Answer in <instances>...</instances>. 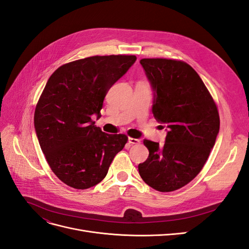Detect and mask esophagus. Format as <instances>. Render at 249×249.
Returning <instances> with one entry per match:
<instances>
[{"label": "esophagus", "instance_id": "1", "mask_svg": "<svg viewBox=\"0 0 249 249\" xmlns=\"http://www.w3.org/2000/svg\"><path fill=\"white\" fill-rule=\"evenodd\" d=\"M129 143L130 144H140V140L139 139H135V138H129Z\"/></svg>", "mask_w": 249, "mask_h": 249}]
</instances>
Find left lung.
Listing matches in <instances>:
<instances>
[{
	"label": "left lung",
	"instance_id": "left-lung-1",
	"mask_svg": "<svg viewBox=\"0 0 249 249\" xmlns=\"http://www.w3.org/2000/svg\"><path fill=\"white\" fill-rule=\"evenodd\" d=\"M154 91L153 114L166 126L165 143L143 140L148 158L138 165L142 179L155 190L171 192L196 177L219 133L216 104L192 67L171 59H141Z\"/></svg>",
	"mask_w": 249,
	"mask_h": 249
}]
</instances>
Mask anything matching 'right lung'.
Returning <instances> with one entry per match:
<instances>
[{"label":"right lung","mask_w":249,"mask_h":249,"mask_svg":"<svg viewBox=\"0 0 249 249\" xmlns=\"http://www.w3.org/2000/svg\"><path fill=\"white\" fill-rule=\"evenodd\" d=\"M136 56L80 59L60 66L47 82L34 113V126L52 171L67 186L88 189L107 176L127 141L94 125L109 89L136 61Z\"/></svg>","instance_id":"right-lung-1"}]
</instances>
